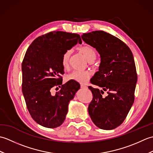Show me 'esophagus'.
<instances>
[{"mask_svg":"<svg viewBox=\"0 0 153 153\" xmlns=\"http://www.w3.org/2000/svg\"><path fill=\"white\" fill-rule=\"evenodd\" d=\"M87 86L84 85V84H81V88L84 89V88H86Z\"/></svg>","mask_w":153,"mask_h":153,"instance_id":"1","label":"esophagus"}]
</instances>
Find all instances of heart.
<instances>
[{
	"label": "heart",
	"instance_id": "heart-1",
	"mask_svg": "<svg viewBox=\"0 0 153 153\" xmlns=\"http://www.w3.org/2000/svg\"><path fill=\"white\" fill-rule=\"evenodd\" d=\"M80 52L83 54L84 56L89 62H92L96 58L97 52L93 47L89 45H85L79 48ZM71 56L70 51H67L63 54L62 56V66L64 69H67L69 67L70 59ZM90 77L89 72L87 71H74L66 76V79L69 81H74L80 83H85Z\"/></svg>",
	"mask_w": 153,
	"mask_h": 153
}]
</instances>
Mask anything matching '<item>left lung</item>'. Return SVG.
Listing matches in <instances>:
<instances>
[{"instance_id": "left-lung-1", "label": "left lung", "mask_w": 153, "mask_h": 153, "mask_svg": "<svg viewBox=\"0 0 153 153\" xmlns=\"http://www.w3.org/2000/svg\"><path fill=\"white\" fill-rule=\"evenodd\" d=\"M82 38L100 55L99 71L91 83L102 89L89 86L93 95L89 116L100 129H113L124 121L134 102L137 74L134 56L124 42L105 31L83 33Z\"/></svg>"}]
</instances>
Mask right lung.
I'll use <instances>...</instances> for the list:
<instances>
[{"instance_id":"1","label":"right lung","mask_w":153,"mask_h":153,"mask_svg":"<svg viewBox=\"0 0 153 153\" xmlns=\"http://www.w3.org/2000/svg\"><path fill=\"white\" fill-rule=\"evenodd\" d=\"M82 42L78 34L53 31L35 39L25 54L22 93L31 118L45 128H57L64 122L68 104L80 88L74 81L62 85L61 61L65 52ZM58 86L61 89L52 94L51 89Z\"/></svg>"}]
</instances>
